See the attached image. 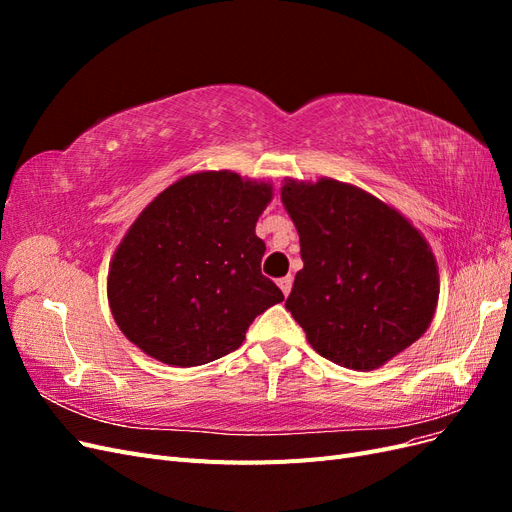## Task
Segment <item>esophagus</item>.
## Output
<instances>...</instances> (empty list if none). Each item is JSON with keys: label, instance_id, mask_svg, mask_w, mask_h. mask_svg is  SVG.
Here are the masks:
<instances>
[{"label": "esophagus", "instance_id": "34e87169", "mask_svg": "<svg viewBox=\"0 0 512 512\" xmlns=\"http://www.w3.org/2000/svg\"><path fill=\"white\" fill-rule=\"evenodd\" d=\"M277 286L282 288V292H284V297H288L290 294V288H292V277L290 275H286V277H282L280 282H277Z\"/></svg>", "mask_w": 512, "mask_h": 512}]
</instances>
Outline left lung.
I'll list each match as a JSON object with an SVG mask.
<instances>
[{
    "label": "left lung",
    "mask_w": 512,
    "mask_h": 512,
    "mask_svg": "<svg viewBox=\"0 0 512 512\" xmlns=\"http://www.w3.org/2000/svg\"><path fill=\"white\" fill-rule=\"evenodd\" d=\"M282 203L303 258L286 309L318 354L371 371L429 329L440 275L427 239L408 218L329 177L284 179Z\"/></svg>",
    "instance_id": "obj_1"
}]
</instances>
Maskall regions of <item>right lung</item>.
<instances>
[{
	"label": "right lung",
	"mask_w": 512,
	"mask_h": 512,
	"mask_svg": "<svg viewBox=\"0 0 512 512\" xmlns=\"http://www.w3.org/2000/svg\"><path fill=\"white\" fill-rule=\"evenodd\" d=\"M267 181L200 170L168 185L128 228L108 267L106 294L121 333L175 367L237 350L258 314L284 301L260 273L256 222Z\"/></svg>",
	"instance_id": "right-lung-1"
}]
</instances>
